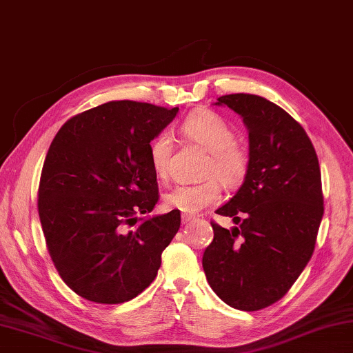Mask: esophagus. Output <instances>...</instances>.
Instances as JSON below:
<instances>
[{
    "label": "esophagus",
    "mask_w": 353,
    "mask_h": 353,
    "mask_svg": "<svg viewBox=\"0 0 353 353\" xmlns=\"http://www.w3.org/2000/svg\"><path fill=\"white\" fill-rule=\"evenodd\" d=\"M195 217H192V215H188V214H183L181 215V221L183 223H190V221H194Z\"/></svg>",
    "instance_id": "obj_1"
}]
</instances>
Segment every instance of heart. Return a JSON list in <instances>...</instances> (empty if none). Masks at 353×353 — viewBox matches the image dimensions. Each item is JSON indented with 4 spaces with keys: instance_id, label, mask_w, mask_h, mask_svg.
Instances as JSON below:
<instances>
[{
    "instance_id": "heart-1",
    "label": "heart",
    "mask_w": 353,
    "mask_h": 353,
    "mask_svg": "<svg viewBox=\"0 0 353 353\" xmlns=\"http://www.w3.org/2000/svg\"><path fill=\"white\" fill-rule=\"evenodd\" d=\"M184 138L208 152L199 184H183L164 195V205L184 214H196L221 201V186L236 189L243 183L251 165L248 148L236 141V130L225 117L212 110L195 111L181 122ZM173 139L161 133L150 142L148 158L159 180L167 181L173 175Z\"/></svg>"
}]
</instances>
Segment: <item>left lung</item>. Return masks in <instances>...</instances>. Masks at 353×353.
<instances>
[{"label":"left lung","instance_id":"8db88e82","mask_svg":"<svg viewBox=\"0 0 353 353\" xmlns=\"http://www.w3.org/2000/svg\"><path fill=\"white\" fill-rule=\"evenodd\" d=\"M217 101L243 117L251 165L217 209L239 228L211 221L203 270L221 301L256 312L283 298L313 254L324 214L319 163L305 130L279 105L243 92Z\"/></svg>","mask_w":353,"mask_h":353}]
</instances>
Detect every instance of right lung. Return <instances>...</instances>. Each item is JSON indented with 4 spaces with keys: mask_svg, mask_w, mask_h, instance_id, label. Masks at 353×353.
Masks as SVG:
<instances>
[{
    "mask_svg": "<svg viewBox=\"0 0 353 353\" xmlns=\"http://www.w3.org/2000/svg\"><path fill=\"white\" fill-rule=\"evenodd\" d=\"M176 113L178 107L107 102L68 119L49 145L39 215L54 267L82 298L122 304L157 277L181 215H138L159 199L150 141Z\"/></svg>",
    "mask_w": 353,
    "mask_h": 353,
    "instance_id": "right-lung-1",
    "label": "right lung"
}]
</instances>
